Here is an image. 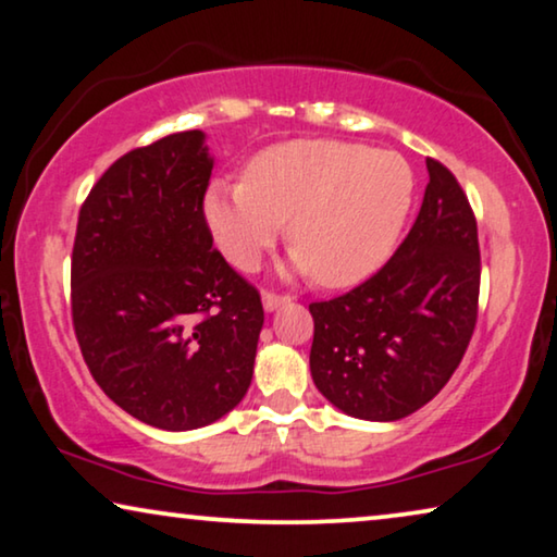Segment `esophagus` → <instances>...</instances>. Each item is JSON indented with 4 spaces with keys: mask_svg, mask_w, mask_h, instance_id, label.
Masks as SVG:
<instances>
[{
    "mask_svg": "<svg viewBox=\"0 0 557 557\" xmlns=\"http://www.w3.org/2000/svg\"><path fill=\"white\" fill-rule=\"evenodd\" d=\"M263 309L265 311H276V309H281V306L284 304H288L292 301V298L288 296H284V294H273V292H263Z\"/></svg>",
    "mask_w": 557,
    "mask_h": 557,
    "instance_id": "obj_1",
    "label": "esophagus"
}]
</instances>
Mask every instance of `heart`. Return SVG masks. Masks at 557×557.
Listing matches in <instances>:
<instances>
[{
	"mask_svg": "<svg viewBox=\"0 0 557 557\" xmlns=\"http://www.w3.org/2000/svg\"><path fill=\"white\" fill-rule=\"evenodd\" d=\"M412 171L397 152L344 140H288L261 150L244 181H213L206 221L238 269L286 240L317 284H359L386 261L412 206Z\"/></svg>",
	"mask_w": 557,
	"mask_h": 557,
	"instance_id": "obj_1",
	"label": "heart"
}]
</instances>
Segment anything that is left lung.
Instances as JSON below:
<instances>
[{"label": "left lung", "mask_w": 557, "mask_h": 557, "mask_svg": "<svg viewBox=\"0 0 557 557\" xmlns=\"http://www.w3.org/2000/svg\"><path fill=\"white\" fill-rule=\"evenodd\" d=\"M422 208L372 278L313 317L311 376L344 414L394 422L424 407L455 374L478 321V221L445 165L426 158Z\"/></svg>", "instance_id": "1"}]
</instances>
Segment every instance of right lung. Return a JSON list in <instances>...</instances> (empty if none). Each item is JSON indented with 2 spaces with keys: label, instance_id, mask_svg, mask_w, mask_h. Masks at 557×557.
<instances>
[{
  "label": "right lung",
  "instance_id": "add662e5",
  "mask_svg": "<svg viewBox=\"0 0 557 557\" xmlns=\"http://www.w3.org/2000/svg\"><path fill=\"white\" fill-rule=\"evenodd\" d=\"M213 158L185 131L117 158L79 208L72 324L100 389L140 422L198 430L253 379L263 306L213 248Z\"/></svg>",
  "mask_w": 557,
  "mask_h": 557
}]
</instances>
